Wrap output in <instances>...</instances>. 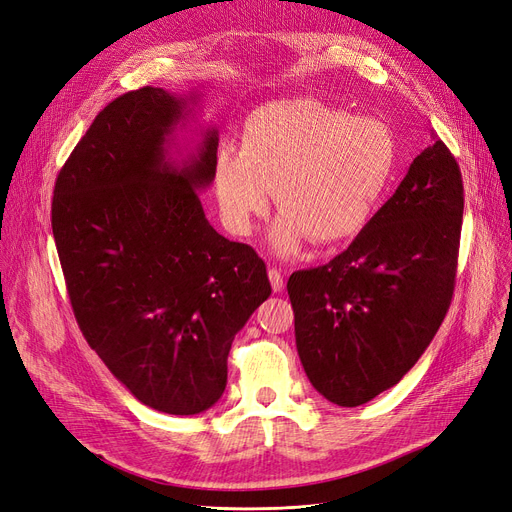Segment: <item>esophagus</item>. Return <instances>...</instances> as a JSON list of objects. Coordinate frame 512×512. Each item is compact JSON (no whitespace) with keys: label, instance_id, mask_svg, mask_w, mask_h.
<instances>
[{"label":"esophagus","instance_id":"obj_1","mask_svg":"<svg viewBox=\"0 0 512 512\" xmlns=\"http://www.w3.org/2000/svg\"><path fill=\"white\" fill-rule=\"evenodd\" d=\"M268 276H270V282H272V289L276 293H280L282 289H285V278H282V272L276 270V268H270L268 270Z\"/></svg>","mask_w":512,"mask_h":512}]
</instances>
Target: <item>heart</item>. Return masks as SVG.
Here are the masks:
<instances>
[{
	"mask_svg": "<svg viewBox=\"0 0 512 512\" xmlns=\"http://www.w3.org/2000/svg\"><path fill=\"white\" fill-rule=\"evenodd\" d=\"M399 143L377 118L314 99L276 101L246 118L240 151L221 149L213 185L227 230L249 236L268 213L278 219L270 246L278 257L301 251L310 238L331 246L361 234L394 179Z\"/></svg>",
	"mask_w": 512,
	"mask_h": 512,
	"instance_id": "b5f03b06",
	"label": "heart"
}]
</instances>
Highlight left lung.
<instances>
[{
    "instance_id": "8db88e82",
    "label": "left lung",
    "mask_w": 512,
    "mask_h": 512,
    "mask_svg": "<svg viewBox=\"0 0 512 512\" xmlns=\"http://www.w3.org/2000/svg\"><path fill=\"white\" fill-rule=\"evenodd\" d=\"M462 213L460 166L437 139L342 255L291 274L297 354L327 401L363 405L418 363L451 304Z\"/></svg>"
}]
</instances>
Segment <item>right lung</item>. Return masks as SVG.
<instances>
[{"mask_svg": "<svg viewBox=\"0 0 512 512\" xmlns=\"http://www.w3.org/2000/svg\"><path fill=\"white\" fill-rule=\"evenodd\" d=\"M200 94L145 86L111 101L61 168L52 234L90 348L143 405L196 415L227 384L236 333L272 293L249 244L208 223L219 132L181 154ZM177 150L183 159H173Z\"/></svg>", "mask_w": 512, "mask_h": 512, "instance_id": "add662e5", "label": "right lung"}]
</instances>
